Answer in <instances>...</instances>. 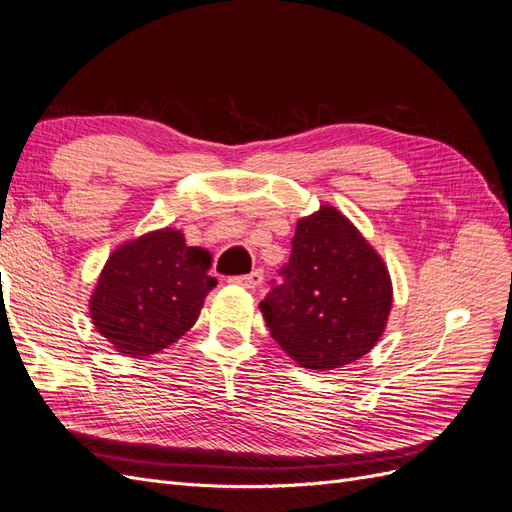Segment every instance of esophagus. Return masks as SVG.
Instances as JSON below:
<instances>
[{"label":"esophagus","mask_w":512,"mask_h":512,"mask_svg":"<svg viewBox=\"0 0 512 512\" xmlns=\"http://www.w3.org/2000/svg\"><path fill=\"white\" fill-rule=\"evenodd\" d=\"M232 284H239L243 288H258L262 284V271H252L247 275H237V277H230Z\"/></svg>","instance_id":"34e87169"}]
</instances>
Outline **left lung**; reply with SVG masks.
Segmentation results:
<instances>
[{"instance_id":"8db88e82","label":"left lung","mask_w":512,"mask_h":512,"mask_svg":"<svg viewBox=\"0 0 512 512\" xmlns=\"http://www.w3.org/2000/svg\"><path fill=\"white\" fill-rule=\"evenodd\" d=\"M280 275L260 309L271 337L301 367L335 369L376 346L393 303L391 277L337 209L299 220Z\"/></svg>"}]
</instances>
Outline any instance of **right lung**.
<instances>
[{
    "mask_svg": "<svg viewBox=\"0 0 512 512\" xmlns=\"http://www.w3.org/2000/svg\"><path fill=\"white\" fill-rule=\"evenodd\" d=\"M209 265L211 254L185 245L173 228L121 245L91 294V320L117 352L136 359L156 354L192 329L218 284Z\"/></svg>",
    "mask_w": 512,
    "mask_h": 512,
    "instance_id": "add662e5",
    "label": "right lung"
}]
</instances>
